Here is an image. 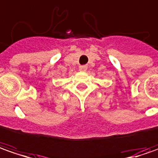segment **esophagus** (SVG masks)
I'll list each match as a JSON object with an SVG mask.
<instances>
[{"label": "esophagus", "instance_id": "obj_1", "mask_svg": "<svg viewBox=\"0 0 158 158\" xmlns=\"http://www.w3.org/2000/svg\"><path fill=\"white\" fill-rule=\"evenodd\" d=\"M79 69L80 72H85V71L87 70V66H86V65H80L79 67Z\"/></svg>", "mask_w": 158, "mask_h": 158}]
</instances>
